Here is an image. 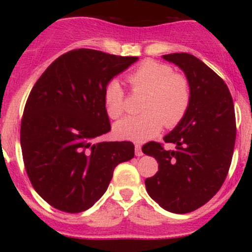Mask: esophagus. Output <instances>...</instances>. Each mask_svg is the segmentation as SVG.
Returning <instances> with one entry per match:
<instances>
[{
    "instance_id": "obj_1",
    "label": "esophagus",
    "mask_w": 252,
    "mask_h": 252,
    "mask_svg": "<svg viewBox=\"0 0 252 252\" xmlns=\"http://www.w3.org/2000/svg\"><path fill=\"white\" fill-rule=\"evenodd\" d=\"M135 154H136V156H142L143 155L142 148H141L140 144H135Z\"/></svg>"
}]
</instances>
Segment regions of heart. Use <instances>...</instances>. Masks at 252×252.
I'll use <instances>...</instances> for the list:
<instances>
[{
	"instance_id": "1",
	"label": "heart",
	"mask_w": 252,
	"mask_h": 252,
	"mask_svg": "<svg viewBox=\"0 0 252 252\" xmlns=\"http://www.w3.org/2000/svg\"><path fill=\"white\" fill-rule=\"evenodd\" d=\"M128 82L134 92L146 94L140 116H126L115 124L118 137L134 142H144L155 137L163 128H173L187 114L190 103L189 80L174 73L166 63L146 60L129 73ZM124 90L117 80L104 89V105L110 118L124 112Z\"/></svg>"
}]
</instances>
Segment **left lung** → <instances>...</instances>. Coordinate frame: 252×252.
Masks as SVG:
<instances>
[{
	"label": "left lung",
	"mask_w": 252,
	"mask_h": 252,
	"mask_svg": "<svg viewBox=\"0 0 252 252\" xmlns=\"http://www.w3.org/2000/svg\"><path fill=\"white\" fill-rule=\"evenodd\" d=\"M162 58L184 71L190 103L181 122L163 137L174 150L158 142L142 147L158 162V173L144 184L162 209L181 215L206 204L225 181L235 148V108L226 84L200 59L189 53Z\"/></svg>",
	"instance_id": "8db88e82"
}]
</instances>
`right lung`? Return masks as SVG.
Listing matches in <instances>:
<instances>
[{
	"label": "right lung",
	"instance_id": "1",
	"mask_svg": "<svg viewBox=\"0 0 252 252\" xmlns=\"http://www.w3.org/2000/svg\"><path fill=\"white\" fill-rule=\"evenodd\" d=\"M79 48L46 68L32 89L21 121L22 156L28 178L54 209L78 213L102 196L121 162L131 160V142H94L110 131L104 89L137 62Z\"/></svg>",
	"mask_w": 252,
	"mask_h": 252
}]
</instances>
